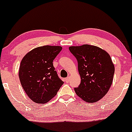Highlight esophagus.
I'll use <instances>...</instances> for the list:
<instances>
[{
  "instance_id": "esophagus-1",
  "label": "esophagus",
  "mask_w": 132,
  "mask_h": 132,
  "mask_svg": "<svg viewBox=\"0 0 132 132\" xmlns=\"http://www.w3.org/2000/svg\"><path fill=\"white\" fill-rule=\"evenodd\" d=\"M70 77H67L65 79V82H69V81H70Z\"/></svg>"
}]
</instances>
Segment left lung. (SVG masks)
Instances as JSON below:
<instances>
[{"mask_svg":"<svg viewBox=\"0 0 132 132\" xmlns=\"http://www.w3.org/2000/svg\"><path fill=\"white\" fill-rule=\"evenodd\" d=\"M69 50L77 59L81 79L79 86L74 88L76 93L86 102L98 101L113 81L114 65L111 56L105 50L89 44L70 46Z\"/></svg>","mask_w":132,"mask_h":132,"instance_id":"left-lung-1","label":"left lung"}]
</instances>
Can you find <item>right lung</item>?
Instances as JSON below:
<instances>
[{
  "mask_svg": "<svg viewBox=\"0 0 132 132\" xmlns=\"http://www.w3.org/2000/svg\"><path fill=\"white\" fill-rule=\"evenodd\" d=\"M62 47L44 46L31 50L23 58L19 78L28 97L37 104H45L56 95L63 82L53 62Z\"/></svg>",
  "mask_w": 132,
  "mask_h": 132,
  "instance_id": "1",
  "label": "right lung"
}]
</instances>
